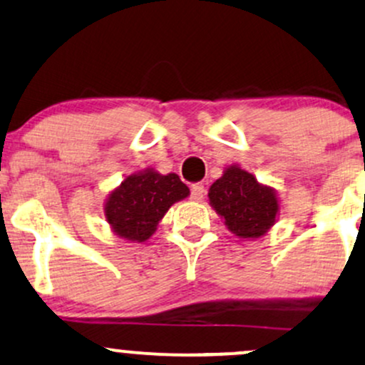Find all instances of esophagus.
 Instances as JSON below:
<instances>
[{
	"label": "esophagus",
	"instance_id": "1",
	"mask_svg": "<svg viewBox=\"0 0 365 365\" xmlns=\"http://www.w3.org/2000/svg\"><path fill=\"white\" fill-rule=\"evenodd\" d=\"M203 196H205L203 184H193V187H191V200H195V202H202Z\"/></svg>",
	"mask_w": 365,
	"mask_h": 365
}]
</instances>
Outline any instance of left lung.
<instances>
[{"label": "left lung", "mask_w": 365, "mask_h": 365, "mask_svg": "<svg viewBox=\"0 0 365 365\" xmlns=\"http://www.w3.org/2000/svg\"><path fill=\"white\" fill-rule=\"evenodd\" d=\"M208 202L226 227L241 240H257L279 219L281 200L276 190L257 181L240 165H227L208 190Z\"/></svg>", "instance_id": "obj_1"}]
</instances>
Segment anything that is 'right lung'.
<instances>
[{
	"label": "right lung",
	"instance_id": "obj_1",
	"mask_svg": "<svg viewBox=\"0 0 365 365\" xmlns=\"http://www.w3.org/2000/svg\"><path fill=\"white\" fill-rule=\"evenodd\" d=\"M190 196L178 174H160L153 167L125 175L103 203L110 231L128 243H145L174 203Z\"/></svg>",
	"mask_w": 365,
	"mask_h": 365
}]
</instances>
